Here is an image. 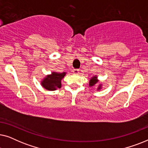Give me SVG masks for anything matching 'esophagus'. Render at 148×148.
Wrapping results in <instances>:
<instances>
[{
    "instance_id": "34e87169",
    "label": "esophagus",
    "mask_w": 148,
    "mask_h": 148,
    "mask_svg": "<svg viewBox=\"0 0 148 148\" xmlns=\"http://www.w3.org/2000/svg\"><path fill=\"white\" fill-rule=\"evenodd\" d=\"M73 72L75 74H78L79 73V70L77 69H75L73 70Z\"/></svg>"
}]
</instances>
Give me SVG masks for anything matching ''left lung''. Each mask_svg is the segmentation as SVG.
Wrapping results in <instances>:
<instances>
[{
    "label": "left lung",
    "mask_w": 148,
    "mask_h": 148,
    "mask_svg": "<svg viewBox=\"0 0 148 148\" xmlns=\"http://www.w3.org/2000/svg\"><path fill=\"white\" fill-rule=\"evenodd\" d=\"M97 83V80H96V77H94L91 79L90 82V86H92L95 85ZM100 87H99V88H100Z\"/></svg>",
    "instance_id": "left-lung-1"
}]
</instances>
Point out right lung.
Returning a JSON list of instances; mask_svg holds the SVG:
<instances>
[{
	"mask_svg": "<svg viewBox=\"0 0 148 148\" xmlns=\"http://www.w3.org/2000/svg\"><path fill=\"white\" fill-rule=\"evenodd\" d=\"M65 73H52V75H48L42 82V85L44 88L48 90H55L56 88L61 87V79L64 77Z\"/></svg>",
	"mask_w": 148,
	"mask_h": 148,
	"instance_id": "1",
	"label": "right lung"
}]
</instances>
